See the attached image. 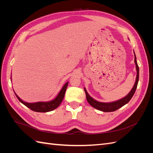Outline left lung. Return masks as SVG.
<instances>
[{
    "label": "left lung",
    "instance_id": "left-lung-1",
    "mask_svg": "<svg viewBox=\"0 0 153 153\" xmlns=\"http://www.w3.org/2000/svg\"><path fill=\"white\" fill-rule=\"evenodd\" d=\"M134 55H135V63L136 65L137 74V78H136V81H135V84H134V86L132 88L131 91L129 92V94L126 96H125L124 98L119 100L118 101H114V102H111V103H102V102L97 101L96 100L91 98V97L89 95V94L87 93L86 89L84 88L87 100L88 101V103H89L92 107H94L97 110L102 111V112H114V111L117 110V109L122 107V106H123L124 105L127 104L129 101H130L133 94H135L136 89L137 87V85H138V78H139V68H138V64L137 62V58H136V55L135 53H134Z\"/></svg>",
    "mask_w": 153,
    "mask_h": 153
}]
</instances>
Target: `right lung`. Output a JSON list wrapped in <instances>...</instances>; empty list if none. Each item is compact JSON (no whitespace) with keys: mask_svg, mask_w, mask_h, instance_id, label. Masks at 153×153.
<instances>
[{"mask_svg":"<svg viewBox=\"0 0 153 153\" xmlns=\"http://www.w3.org/2000/svg\"><path fill=\"white\" fill-rule=\"evenodd\" d=\"M68 85V82H66L65 85L63 86L61 91L59 92V93L57 96L56 98L54 100L48 101V102H36V103H27L25 101H22L19 97H18L16 93L15 95L16 98L18 99L22 103L25 105L27 107H28L30 110L34 111V112H50V111L53 110L54 109L57 108L58 106L61 103L62 101L63 100V98L65 95V92L66 91L67 87Z\"/></svg>","mask_w":153,"mask_h":153,"instance_id":"add662e5","label":"right lung"}]
</instances>
